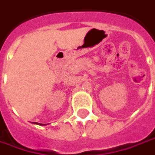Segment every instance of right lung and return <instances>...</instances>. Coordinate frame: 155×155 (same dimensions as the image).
Wrapping results in <instances>:
<instances>
[{
  "label": "right lung",
  "mask_w": 155,
  "mask_h": 155,
  "mask_svg": "<svg viewBox=\"0 0 155 155\" xmlns=\"http://www.w3.org/2000/svg\"><path fill=\"white\" fill-rule=\"evenodd\" d=\"M33 124H38V125H45V124H39V123H36V122H33Z\"/></svg>",
  "instance_id": "1"
}]
</instances>
